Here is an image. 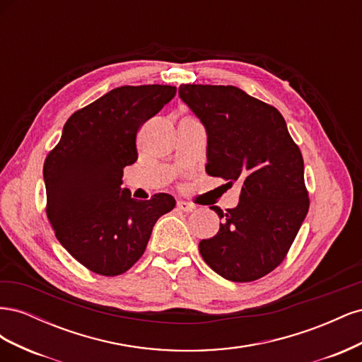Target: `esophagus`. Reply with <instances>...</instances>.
<instances>
[{
  "mask_svg": "<svg viewBox=\"0 0 362 362\" xmlns=\"http://www.w3.org/2000/svg\"><path fill=\"white\" fill-rule=\"evenodd\" d=\"M177 206H178V210H181L184 213H190L194 210V205L190 202H185V201H178Z\"/></svg>",
  "mask_w": 362,
  "mask_h": 362,
  "instance_id": "34e87169",
  "label": "esophagus"
}]
</instances>
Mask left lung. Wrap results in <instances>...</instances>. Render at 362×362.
<instances>
[{
	"instance_id": "left-lung-1",
	"label": "left lung",
	"mask_w": 362,
	"mask_h": 362,
	"mask_svg": "<svg viewBox=\"0 0 362 362\" xmlns=\"http://www.w3.org/2000/svg\"><path fill=\"white\" fill-rule=\"evenodd\" d=\"M178 93L206 128V173L242 182L235 208L211 206L222 223L201 255L225 279L257 281L286 259L308 213L302 152L276 108L238 87L181 84Z\"/></svg>"
}]
</instances>
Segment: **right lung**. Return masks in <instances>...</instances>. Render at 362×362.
Wrapping results in <instances>:
<instances>
[{
    "label": "right lung",
    "mask_w": 362,
    "mask_h": 362,
    "mask_svg": "<svg viewBox=\"0 0 362 362\" xmlns=\"http://www.w3.org/2000/svg\"><path fill=\"white\" fill-rule=\"evenodd\" d=\"M177 93L175 86H122L76 110L43 164L47 216L60 245L93 273L122 275L144 255L158 217L175 199L136 201L122 189L137 161L136 139Z\"/></svg>",
    "instance_id": "obj_1"
}]
</instances>
